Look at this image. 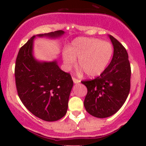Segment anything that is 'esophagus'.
<instances>
[{"mask_svg": "<svg viewBox=\"0 0 146 146\" xmlns=\"http://www.w3.org/2000/svg\"><path fill=\"white\" fill-rule=\"evenodd\" d=\"M73 82H74V83H78V82H80V80H78V79L76 78L73 77Z\"/></svg>", "mask_w": 146, "mask_h": 146, "instance_id": "obj_1", "label": "esophagus"}]
</instances>
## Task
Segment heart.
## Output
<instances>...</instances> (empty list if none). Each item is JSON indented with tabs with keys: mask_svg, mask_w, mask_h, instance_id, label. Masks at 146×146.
Wrapping results in <instances>:
<instances>
[{
	"mask_svg": "<svg viewBox=\"0 0 146 146\" xmlns=\"http://www.w3.org/2000/svg\"><path fill=\"white\" fill-rule=\"evenodd\" d=\"M113 55V46L110 42L92 38L80 37L71 43L63 54L68 69L71 68L78 58L79 67L89 77H96L104 72Z\"/></svg>",
	"mask_w": 146,
	"mask_h": 146,
	"instance_id": "1",
	"label": "heart"
}]
</instances>
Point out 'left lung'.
I'll list each match as a JSON object with an SVG mask.
<instances>
[{"label": "left lung", "instance_id": "left-lung-1", "mask_svg": "<svg viewBox=\"0 0 146 146\" xmlns=\"http://www.w3.org/2000/svg\"><path fill=\"white\" fill-rule=\"evenodd\" d=\"M109 36L114 46L110 65L94 80L81 81L88 89L84 100L85 110L98 118H106L117 112L130 92L131 71L128 53L117 39Z\"/></svg>", "mask_w": 146, "mask_h": 146}]
</instances>
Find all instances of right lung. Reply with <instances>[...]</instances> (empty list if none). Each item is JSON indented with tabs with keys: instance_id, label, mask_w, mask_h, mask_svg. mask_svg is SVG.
<instances>
[{
	"instance_id": "obj_1",
	"label": "right lung",
	"mask_w": 146,
	"mask_h": 146,
	"mask_svg": "<svg viewBox=\"0 0 146 146\" xmlns=\"http://www.w3.org/2000/svg\"><path fill=\"white\" fill-rule=\"evenodd\" d=\"M64 34L55 31L37 36L57 38ZM33 36L20 48L16 58L15 77L17 94L31 113L46 121L64 117L73 85L69 73L58 67L56 61L40 62L34 58Z\"/></svg>"
}]
</instances>
